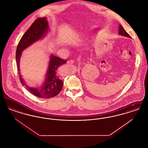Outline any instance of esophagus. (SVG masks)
Returning a JSON list of instances; mask_svg holds the SVG:
<instances>
[{"label":"esophagus","mask_w":148,"mask_h":148,"mask_svg":"<svg viewBox=\"0 0 148 148\" xmlns=\"http://www.w3.org/2000/svg\"><path fill=\"white\" fill-rule=\"evenodd\" d=\"M74 63V60H72V59L67 61V64H73Z\"/></svg>","instance_id":"obj_1"}]
</instances>
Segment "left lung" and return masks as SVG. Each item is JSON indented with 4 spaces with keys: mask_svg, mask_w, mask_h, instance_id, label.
Here are the masks:
<instances>
[{
    "mask_svg": "<svg viewBox=\"0 0 148 148\" xmlns=\"http://www.w3.org/2000/svg\"><path fill=\"white\" fill-rule=\"evenodd\" d=\"M118 34L119 35H123V36H125V37H127V38H131V36L127 33V32L124 29V28H123V27L120 24H119V32H118Z\"/></svg>",
    "mask_w": 148,
    "mask_h": 148,
    "instance_id": "obj_1",
    "label": "left lung"
}]
</instances>
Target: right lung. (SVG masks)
<instances>
[{"instance_id": "obj_1", "label": "right lung", "mask_w": 148, "mask_h": 148, "mask_svg": "<svg viewBox=\"0 0 148 148\" xmlns=\"http://www.w3.org/2000/svg\"><path fill=\"white\" fill-rule=\"evenodd\" d=\"M49 29L47 17L39 18L32 24L28 30L21 37L16 51V61L19 77L23 86H25L29 92L37 97L42 98H50L58 95L62 89L63 82L59 77L57 71L59 66L66 63V60L53 54L50 56L48 70L45 74V80L39 88L29 86L22 77L20 70V60L22 51L33 43L42 39Z\"/></svg>"}]
</instances>
